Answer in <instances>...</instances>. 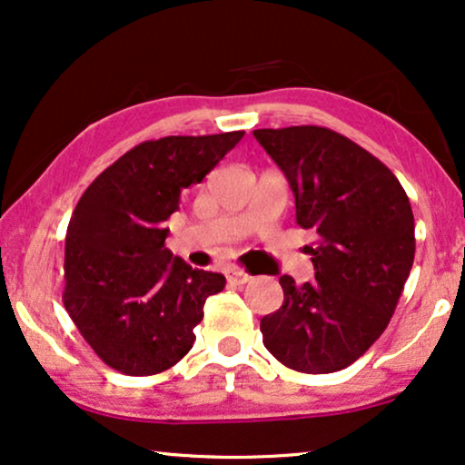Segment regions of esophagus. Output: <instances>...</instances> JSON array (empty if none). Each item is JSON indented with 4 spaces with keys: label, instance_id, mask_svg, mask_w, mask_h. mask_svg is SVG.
<instances>
[{
    "label": "esophagus",
    "instance_id": "obj_1",
    "mask_svg": "<svg viewBox=\"0 0 465 465\" xmlns=\"http://www.w3.org/2000/svg\"><path fill=\"white\" fill-rule=\"evenodd\" d=\"M227 280H230V284H235V286H242V284H246V282H251V276H248V273H244V272H230L227 273Z\"/></svg>",
    "mask_w": 465,
    "mask_h": 465
}]
</instances>
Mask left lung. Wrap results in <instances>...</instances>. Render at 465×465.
Masks as SVG:
<instances>
[{
  "label": "left lung",
  "instance_id": "1",
  "mask_svg": "<svg viewBox=\"0 0 465 465\" xmlns=\"http://www.w3.org/2000/svg\"><path fill=\"white\" fill-rule=\"evenodd\" d=\"M295 193L297 223L318 233L316 270L261 318L263 345L292 371L335 372L356 362L390 324L415 259L411 202L394 173L348 136L322 126L254 130Z\"/></svg>",
  "mask_w": 465,
  "mask_h": 465
}]
</instances>
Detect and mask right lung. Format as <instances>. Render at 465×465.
<instances>
[{"label":"right lung","mask_w":465,"mask_h":465,"mask_svg":"<svg viewBox=\"0 0 465 465\" xmlns=\"http://www.w3.org/2000/svg\"><path fill=\"white\" fill-rule=\"evenodd\" d=\"M244 133L145 141L104 168L77 202L64 240L63 303L111 369L155 375L192 350L221 273L164 246L181 192L200 183Z\"/></svg>","instance_id":"right-lung-1"}]
</instances>
